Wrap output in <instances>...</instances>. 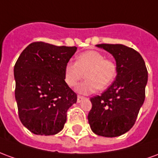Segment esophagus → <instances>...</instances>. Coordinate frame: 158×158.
Returning a JSON list of instances; mask_svg holds the SVG:
<instances>
[{"label":"esophagus","instance_id":"esophagus-1","mask_svg":"<svg viewBox=\"0 0 158 158\" xmlns=\"http://www.w3.org/2000/svg\"><path fill=\"white\" fill-rule=\"evenodd\" d=\"M85 99V97H83V96H78V97H77V102L79 103L82 102L83 100Z\"/></svg>","mask_w":158,"mask_h":158}]
</instances>
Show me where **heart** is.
I'll return each instance as SVG.
<instances>
[{
	"label": "heart",
	"mask_w": 158,
	"mask_h": 158,
	"mask_svg": "<svg viewBox=\"0 0 158 158\" xmlns=\"http://www.w3.org/2000/svg\"><path fill=\"white\" fill-rule=\"evenodd\" d=\"M86 80L76 87L77 92L88 95L96 89L109 86L117 75V66L97 51H87L77 56L76 62H69L64 68V80L70 87L75 86L85 77Z\"/></svg>",
	"instance_id": "obj_1"
}]
</instances>
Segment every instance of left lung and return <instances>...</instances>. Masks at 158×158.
Instances as JSON below:
<instances>
[{
  "mask_svg": "<svg viewBox=\"0 0 158 158\" xmlns=\"http://www.w3.org/2000/svg\"><path fill=\"white\" fill-rule=\"evenodd\" d=\"M116 61L114 82L101 96L90 98V129L97 135L117 137L132 128L145 101L148 73L142 56L121 44H100Z\"/></svg>",
  "mask_w": 158,
  "mask_h": 158,
  "instance_id": "obj_1",
  "label": "left lung"
}]
</instances>
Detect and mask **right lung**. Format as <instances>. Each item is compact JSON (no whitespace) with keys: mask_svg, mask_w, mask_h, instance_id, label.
Listing matches in <instances>:
<instances>
[{"mask_svg":"<svg viewBox=\"0 0 158 158\" xmlns=\"http://www.w3.org/2000/svg\"><path fill=\"white\" fill-rule=\"evenodd\" d=\"M76 46H56L45 42L29 44L14 66L15 98L20 121L39 135L59 133L67 111L77 95L64 80V68Z\"/></svg>","mask_w":158,"mask_h":158,"instance_id":"1","label":"right lung"}]
</instances>
